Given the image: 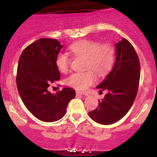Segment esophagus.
<instances>
[{
	"instance_id": "esophagus-1",
	"label": "esophagus",
	"mask_w": 157,
	"mask_h": 157,
	"mask_svg": "<svg viewBox=\"0 0 157 157\" xmlns=\"http://www.w3.org/2000/svg\"><path fill=\"white\" fill-rule=\"evenodd\" d=\"M76 94H77V96H78V95H84V96H88V94L86 92H83V91H77Z\"/></svg>"
}]
</instances>
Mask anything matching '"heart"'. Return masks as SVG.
Masks as SVG:
<instances>
[{
  "instance_id": "b5f03b06",
  "label": "heart",
  "mask_w": 157,
  "mask_h": 157,
  "mask_svg": "<svg viewBox=\"0 0 157 157\" xmlns=\"http://www.w3.org/2000/svg\"><path fill=\"white\" fill-rule=\"evenodd\" d=\"M70 52L74 57L85 58L84 72L71 74L66 80V84L77 90H85L94 83L96 75L103 77L112 68L115 60V49L110 44L100 43L90 40H81L70 45ZM71 58L67 54L60 52L55 59L57 69L62 73L68 71Z\"/></svg>"
}]
</instances>
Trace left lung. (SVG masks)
I'll use <instances>...</instances> for the list:
<instances>
[{
  "label": "left lung",
  "instance_id": "8db88e82",
  "mask_svg": "<svg viewBox=\"0 0 157 157\" xmlns=\"http://www.w3.org/2000/svg\"><path fill=\"white\" fill-rule=\"evenodd\" d=\"M116 61L106 78L98 86L108 93L96 109L89 112L94 121L110 125L119 121L132 106L137 94L140 63L134 48L125 38L116 44Z\"/></svg>",
  "mask_w": 157,
  "mask_h": 157
}]
</instances>
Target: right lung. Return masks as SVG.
Wrapping results in <instances>:
<instances>
[{
	"label": "right lung",
	"mask_w": 157,
	"mask_h": 157,
	"mask_svg": "<svg viewBox=\"0 0 157 157\" xmlns=\"http://www.w3.org/2000/svg\"><path fill=\"white\" fill-rule=\"evenodd\" d=\"M63 48L57 40L40 38L23 50L17 65L16 82L26 109L43 122H55L64 116L75 91L63 88L52 94L50 85L60 80L55 65L57 54Z\"/></svg>",
	"instance_id": "obj_1"
}]
</instances>
